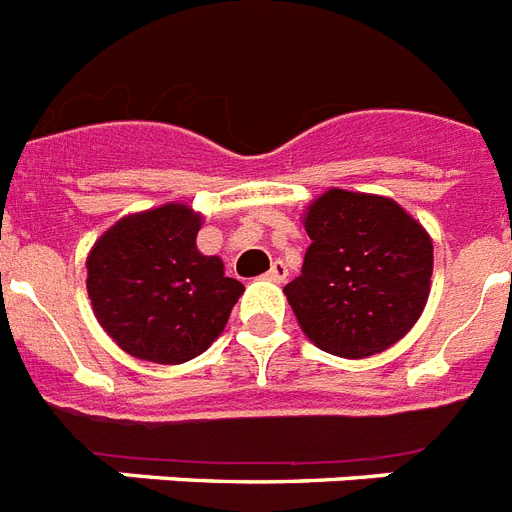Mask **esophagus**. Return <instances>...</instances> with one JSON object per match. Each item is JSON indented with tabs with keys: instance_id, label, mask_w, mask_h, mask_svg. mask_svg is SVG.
I'll return each mask as SVG.
<instances>
[{
	"instance_id": "34e87169",
	"label": "esophagus",
	"mask_w": 512,
	"mask_h": 512,
	"mask_svg": "<svg viewBox=\"0 0 512 512\" xmlns=\"http://www.w3.org/2000/svg\"><path fill=\"white\" fill-rule=\"evenodd\" d=\"M285 277H288V267H285L282 261H272V267H269V272H267V280L282 282Z\"/></svg>"
}]
</instances>
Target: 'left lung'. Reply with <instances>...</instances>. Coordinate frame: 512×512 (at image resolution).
<instances>
[{"label": "left lung", "mask_w": 512, "mask_h": 512, "mask_svg": "<svg viewBox=\"0 0 512 512\" xmlns=\"http://www.w3.org/2000/svg\"><path fill=\"white\" fill-rule=\"evenodd\" d=\"M312 237L288 304L317 349L343 359L386 351L420 320L433 240L396 200L330 187L304 211Z\"/></svg>", "instance_id": "left-lung-1"}]
</instances>
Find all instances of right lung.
<instances>
[{
    "label": "right lung",
    "instance_id": "add662e5",
    "mask_svg": "<svg viewBox=\"0 0 512 512\" xmlns=\"http://www.w3.org/2000/svg\"><path fill=\"white\" fill-rule=\"evenodd\" d=\"M203 214L163 203L121 216L87 256V293L102 330L137 359L182 365L222 335L243 282L198 251Z\"/></svg>",
    "mask_w": 512,
    "mask_h": 512
}]
</instances>
